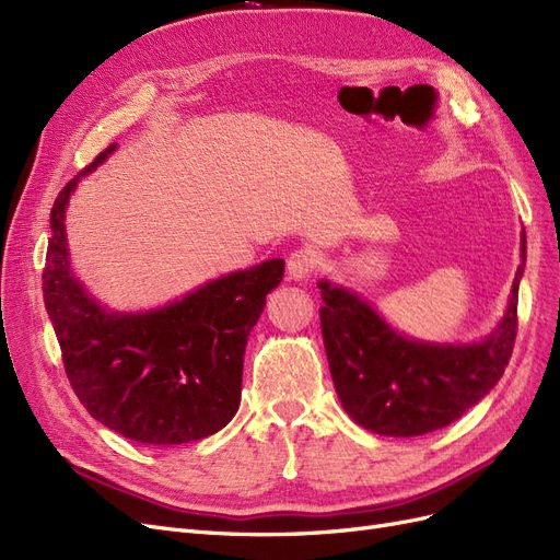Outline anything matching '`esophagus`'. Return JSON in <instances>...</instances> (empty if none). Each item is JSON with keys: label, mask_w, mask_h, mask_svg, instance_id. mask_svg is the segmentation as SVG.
I'll return each mask as SVG.
<instances>
[{"label": "esophagus", "mask_w": 560, "mask_h": 560, "mask_svg": "<svg viewBox=\"0 0 560 560\" xmlns=\"http://www.w3.org/2000/svg\"><path fill=\"white\" fill-rule=\"evenodd\" d=\"M317 264H319L317 252L313 247H301L290 254V259H287V270H290V278L303 280L315 273Z\"/></svg>", "instance_id": "1"}]
</instances>
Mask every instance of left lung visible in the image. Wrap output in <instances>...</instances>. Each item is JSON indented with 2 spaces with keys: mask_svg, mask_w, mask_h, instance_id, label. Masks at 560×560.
<instances>
[{
  "mask_svg": "<svg viewBox=\"0 0 560 560\" xmlns=\"http://www.w3.org/2000/svg\"><path fill=\"white\" fill-rule=\"evenodd\" d=\"M521 276L523 266L498 329L471 346L406 341L360 296L319 282L322 338L346 413L364 430L387 436H420L460 418L490 393L512 360Z\"/></svg>",
  "mask_w": 560,
  "mask_h": 560,
  "instance_id": "left-lung-1",
  "label": "left lung"
}]
</instances>
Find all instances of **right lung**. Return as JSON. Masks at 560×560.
Listing matches in <instances>:
<instances>
[{
  "instance_id": "add662e5",
  "label": "right lung",
  "mask_w": 560,
  "mask_h": 560,
  "mask_svg": "<svg viewBox=\"0 0 560 560\" xmlns=\"http://www.w3.org/2000/svg\"><path fill=\"white\" fill-rule=\"evenodd\" d=\"M112 151L114 144L100 151L81 175ZM79 177L50 208L54 233L42 273L74 395L105 428L140 444H186L219 432L238 411L247 336L280 284L284 261L224 276L161 311L107 313L83 292L67 259L62 219Z\"/></svg>"
}]
</instances>
